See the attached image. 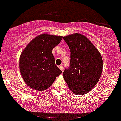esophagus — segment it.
Returning a JSON list of instances; mask_svg holds the SVG:
<instances>
[{
    "label": "esophagus",
    "instance_id": "1",
    "mask_svg": "<svg viewBox=\"0 0 121 121\" xmlns=\"http://www.w3.org/2000/svg\"><path fill=\"white\" fill-rule=\"evenodd\" d=\"M59 69H60L62 72H63V66H62V65L59 66Z\"/></svg>",
    "mask_w": 121,
    "mask_h": 121
}]
</instances>
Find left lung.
<instances>
[{"label":"left lung","mask_w":121,"mask_h":121,"mask_svg":"<svg viewBox=\"0 0 121 121\" xmlns=\"http://www.w3.org/2000/svg\"><path fill=\"white\" fill-rule=\"evenodd\" d=\"M70 51V66L63 76L68 87L76 95L91 91L102 72V58L98 50L86 36L74 33L64 36Z\"/></svg>","instance_id":"left-lung-1"}]
</instances>
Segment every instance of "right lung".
<instances>
[{"instance_id":"right-lung-1","label":"right lung","mask_w":121,"mask_h":121,"mask_svg":"<svg viewBox=\"0 0 121 121\" xmlns=\"http://www.w3.org/2000/svg\"><path fill=\"white\" fill-rule=\"evenodd\" d=\"M62 36L43 33L35 38L22 52L19 68L23 79L32 89L43 91L49 88L62 70L55 63L52 49Z\"/></svg>"}]
</instances>
